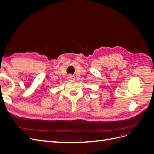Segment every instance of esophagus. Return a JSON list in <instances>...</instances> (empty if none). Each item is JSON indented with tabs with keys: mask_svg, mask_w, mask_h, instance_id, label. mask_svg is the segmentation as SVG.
Wrapping results in <instances>:
<instances>
[{
	"mask_svg": "<svg viewBox=\"0 0 154 154\" xmlns=\"http://www.w3.org/2000/svg\"><path fill=\"white\" fill-rule=\"evenodd\" d=\"M67 78H68V80L69 81H73V80H75V78H74V76H73L72 75H71H71H69Z\"/></svg>",
	"mask_w": 154,
	"mask_h": 154,
	"instance_id": "obj_1",
	"label": "esophagus"
}]
</instances>
